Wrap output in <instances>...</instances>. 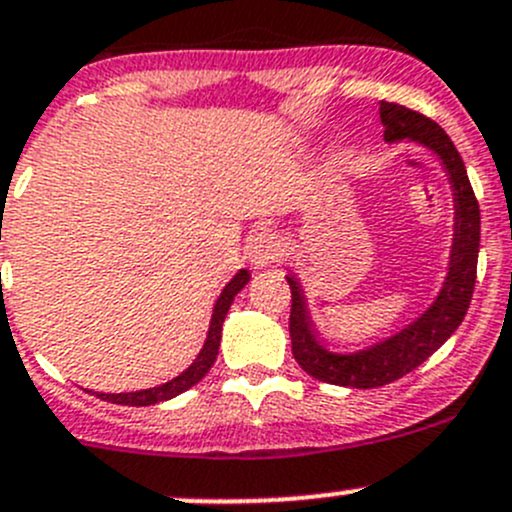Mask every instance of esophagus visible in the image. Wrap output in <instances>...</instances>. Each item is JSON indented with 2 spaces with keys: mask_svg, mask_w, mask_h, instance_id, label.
Wrapping results in <instances>:
<instances>
[{
  "mask_svg": "<svg viewBox=\"0 0 512 512\" xmlns=\"http://www.w3.org/2000/svg\"><path fill=\"white\" fill-rule=\"evenodd\" d=\"M247 255H250L252 265L260 270V267H270L275 262H280L285 257V247H282L280 237L272 235V232H257L250 240Z\"/></svg>",
  "mask_w": 512,
  "mask_h": 512,
  "instance_id": "obj_1",
  "label": "esophagus"
}]
</instances>
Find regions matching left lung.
Masks as SVG:
<instances>
[{"label": "left lung", "mask_w": 512, "mask_h": 512, "mask_svg": "<svg viewBox=\"0 0 512 512\" xmlns=\"http://www.w3.org/2000/svg\"><path fill=\"white\" fill-rule=\"evenodd\" d=\"M379 116L384 123V138L389 143L411 141L436 153L443 170L448 173L456 218H453L448 275L436 302L421 317L406 324L401 332L391 334L384 342L359 349V352L337 354L319 344V332L309 317L304 289L297 277L287 275L289 289H292L289 337H292L294 359L314 379L324 381V384L352 386V389H376V386L391 384L414 371L418 364H423L436 352L461 327L468 304H471L478 270L480 210L461 153L456 151L446 131L423 113L411 111L399 103L381 101Z\"/></svg>", "instance_id": "8db88e82"}]
</instances>
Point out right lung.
I'll return each instance as SVG.
<instances>
[{
	"label": "right lung",
	"mask_w": 512,
	"mask_h": 512,
	"mask_svg": "<svg viewBox=\"0 0 512 512\" xmlns=\"http://www.w3.org/2000/svg\"><path fill=\"white\" fill-rule=\"evenodd\" d=\"M247 282H250V272L240 270L235 277H232L230 282H227L223 292H220L218 302H215V309H213V319H210L208 339H205L200 354L195 356V361L188 366V369L183 371V374L175 376V379H170V381H165V384L153 386V389L131 391V394H96L98 399L111 401V404H121V406H153V404H160V401L173 399V396L183 394V391H188L190 386L198 384V381L203 379L205 374H208L210 366L215 364V359H218L225 314H227V309H230L235 294L240 292V289L245 287Z\"/></svg>",
	"instance_id": "add662e5"
}]
</instances>
